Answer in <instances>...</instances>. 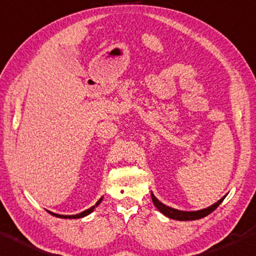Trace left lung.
Listing matches in <instances>:
<instances>
[{
    "label": "left lung",
    "instance_id": "8db88e82",
    "mask_svg": "<svg viewBox=\"0 0 256 256\" xmlns=\"http://www.w3.org/2000/svg\"><path fill=\"white\" fill-rule=\"evenodd\" d=\"M151 196H152V202H153V204H154V206L164 214V216L170 218V219L180 220V221L198 220V219H202V218H205L206 216H208V214L212 213L214 210L218 208V206H219L220 204L224 202V198H226V196H224V198H221L219 202L213 204L212 206L207 207V208H204L200 210H193V212H185V210H179L172 208V207L164 205L162 202H160L159 200L156 199V198L154 196V194H153L152 192H151Z\"/></svg>",
    "mask_w": 256,
    "mask_h": 256
}]
</instances>
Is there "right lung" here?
<instances>
[{"instance_id": "obj_1", "label": "right lung", "mask_w": 256, "mask_h": 256, "mask_svg": "<svg viewBox=\"0 0 256 256\" xmlns=\"http://www.w3.org/2000/svg\"><path fill=\"white\" fill-rule=\"evenodd\" d=\"M102 200H103V196H102L100 199L98 200V202H96V205L92 206V207H90V208L86 210H84V212H82V213H80V214H76V216H62V214H56V213H52V212H50V210H48V212H49V213L51 214V216H57V218H64V219H78V218L86 216H88V214H90L91 212H94V207H97L98 205H100V204L102 202Z\"/></svg>"}]
</instances>
